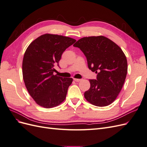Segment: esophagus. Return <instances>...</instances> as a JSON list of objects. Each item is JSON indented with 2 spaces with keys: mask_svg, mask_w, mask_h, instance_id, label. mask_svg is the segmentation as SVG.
Returning a JSON list of instances; mask_svg holds the SVG:
<instances>
[{
  "mask_svg": "<svg viewBox=\"0 0 147 147\" xmlns=\"http://www.w3.org/2000/svg\"><path fill=\"white\" fill-rule=\"evenodd\" d=\"M74 80L75 81V82H80L82 80L81 79H78V78H74Z\"/></svg>",
  "mask_w": 147,
  "mask_h": 147,
  "instance_id": "esophagus-1",
  "label": "esophagus"
}]
</instances>
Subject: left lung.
Returning a JSON list of instances; mask_svg holds the SVG:
<instances>
[{
    "label": "left lung",
    "mask_w": 147,
    "mask_h": 147,
    "mask_svg": "<svg viewBox=\"0 0 147 147\" xmlns=\"http://www.w3.org/2000/svg\"><path fill=\"white\" fill-rule=\"evenodd\" d=\"M74 46L85 55L88 68L97 74L96 80H89L90 88L84 92L85 99L97 107L111 104L121 91L127 72L121 48L102 35L82 38Z\"/></svg>",
    "instance_id": "obj_1"
}]
</instances>
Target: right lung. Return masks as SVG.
I'll return each instance as SVG.
<instances>
[{"instance_id": "right-lung-1", "label": "right lung", "mask_w": 147, "mask_h": 147, "mask_svg": "<svg viewBox=\"0 0 147 147\" xmlns=\"http://www.w3.org/2000/svg\"><path fill=\"white\" fill-rule=\"evenodd\" d=\"M76 40L63 35L45 34L35 39L24 53L22 70L25 86L36 103L46 109L60 105L66 97L72 78L53 75L62 54Z\"/></svg>"}]
</instances>
